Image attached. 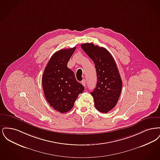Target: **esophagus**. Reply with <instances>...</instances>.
<instances>
[{
    "mask_svg": "<svg viewBox=\"0 0 160 160\" xmlns=\"http://www.w3.org/2000/svg\"><path fill=\"white\" fill-rule=\"evenodd\" d=\"M82 84L84 86H86V81L84 80L82 81Z\"/></svg>",
    "mask_w": 160,
    "mask_h": 160,
    "instance_id": "1",
    "label": "esophagus"
}]
</instances>
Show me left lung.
<instances>
[{
	"label": "left lung",
	"mask_w": 160,
	"mask_h": 160,
	"mask_svg": "<svg viewBox=\"0 0 160 160\" xmlns=\"http://www.w3.org/2000/svg\"><path fill=\"white\" fill-rule=\"evenodd\" d=\"M81 47L93 61L96 68L97 83L91 92L95 107L106 113L116 105L122 91V80L116 63L105 48L93 43L82 44Z\"/></svg>",
	"instance_id": "left-lung-1"
}]
</instances>
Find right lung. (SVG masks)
I'll return each instance as SVG.
<instances>
[{
  "label": "right lung",
  "instance_id": "obj_1",
  "mask_svg": "<svg viewBox=\"0 0 160 160\" xmlns=\"http://www.w3.org/2000/svg\"><path fill=\"white\" fill-rule=\"evenodd\" d=\"M76 47L62 49L53 54L44 69L42 83L47 101L62 113L71 110L84 88L76 80L74 72L67 67Z\"/></svg>",
  "mask_w": 160,
  "mask_h": 160
}]
</instances>
